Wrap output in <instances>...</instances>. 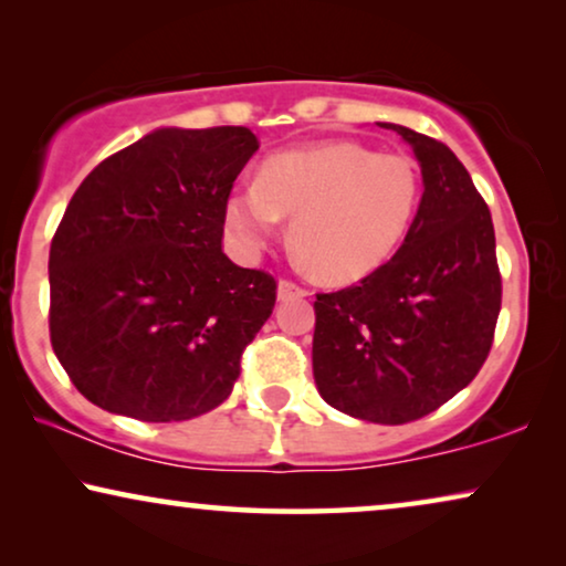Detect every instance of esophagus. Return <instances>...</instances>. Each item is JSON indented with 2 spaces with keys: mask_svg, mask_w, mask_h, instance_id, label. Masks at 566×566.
Instances as JSON below:
<instances>
[{
  "mask_svg": "<svg viewBox=\"0 0 566 566\" xmlns=\"http://www.w3.org/2000/svg\"><path fill=\"white\" fill-rule=\"evenodd\" d=\"M306 289L304 285H298V283H293V281H289V277H281V283H277V296L281 298H301V296H306Z\"/></svg>",
  "mask_w": 566,
  "mask_h": 566,
  "instance_id": "34e87169",
  "label": "esophagus"
}]
</instances>
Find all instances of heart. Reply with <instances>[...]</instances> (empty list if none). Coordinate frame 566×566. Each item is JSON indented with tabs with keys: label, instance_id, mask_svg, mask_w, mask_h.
I'll use <instances>...</instances> for the list:
<instances>
[{
	"label": "heart",
	"instance_id": "obj_1",
	"mask_svg": "<svg viewBox=\"0 0 566 566\" xmlns=\"http://www.w3.org/2000/svg\"><path fill=\"white\" fill-rule=\"evenodd\" d=\"M422 198L417 161L355 142L273 154L252 185L223 200L229 244L258 258L293 219V244L327 281L347 283L381 268L412 227Z\"/></svg>",
	"mask_w": 566,
	"mask_h": 566
}]
</instances>
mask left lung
<instances>
[{
	"label": "left lung",
	"mask_w": 566,
	"mask_h": 566,
	"mask_svg": "<svg viewBox=\"0 0 566 566\" xmlns=\"http://www.w3.org/2000/svg\"><path fill=\"white\" fill-rule=\"evenodd\" d=\"M412 144L424 192L397 254L360 283L316 293L314 381L327 405L378 424L436 412L492 350L502 275L492 213L443 142Z\"/></svg>",
	"instance_id": "1"
}]
</instances>
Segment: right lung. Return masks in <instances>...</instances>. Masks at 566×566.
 Wrapping results in <instances>:
<instances>
[{"label":"right lung","instance_id":"obj_1","mask_svg":"<svg viewBox=\"0 0 566 566\" xmlns=\"http://www.w3.org/2000/svg\"><path fill=\"white\" fill-rule=\"evenodd\" d=\"M244 126L159 128L84 177L51 242L53 353L92 405L142 422L219 407L277 283L221 250Z\"/></svg>","mask_w":566,"mask_h":566}]
</instances>
